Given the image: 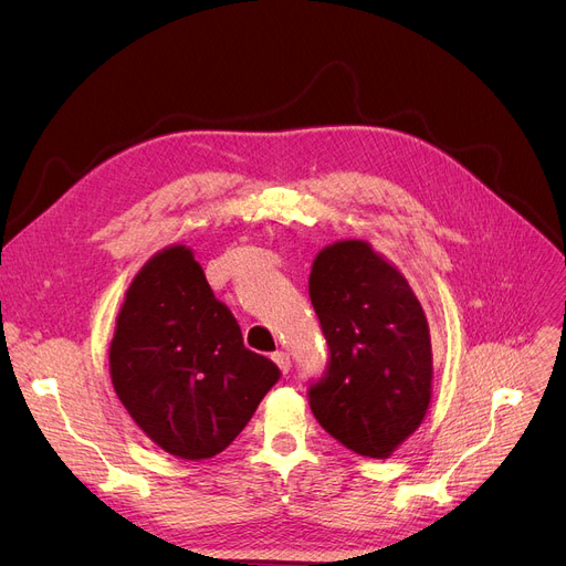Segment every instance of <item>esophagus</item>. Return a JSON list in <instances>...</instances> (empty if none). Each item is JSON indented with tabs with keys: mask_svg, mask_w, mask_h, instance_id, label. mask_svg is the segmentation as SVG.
Listing matches in <instances>:
<instances>
[{
	"mask_svg": "<svg viewBox=\"0 0 566 566\" xmlns=\"http://www.w3.org/2000/svg\"><path fill=\"white\" fill-rule=\"evenodd\" d=\"M272 360L279 365V370H281L283 375L290 370V365H292L287 352H274V354H272Z\"/></svg>",
	"mask_w": 566,
	"mask_h": 566,
	"instance_id": "obj_1",
	"label": "esophagus"
}]
</instances>
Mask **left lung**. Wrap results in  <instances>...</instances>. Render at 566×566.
Wrapping results in <instances>:
<instances>
[{
  "mask_svg": "<svg viewBox=\"0 0 566 566\" xmlns=\"http://www.w3.org/2000/svg\"><path fill=\"white\" fill-rule=\"evenodd\" d=\"M308 292L328 345L311 411L356 454L386 459L420 427L431 400L424 311L400 270L368 242L322 249Z\"/></svg>",
  "mask_w": 566,
  "mask_h": 566,
  "instance_id": "1",
  "label": "left lung"
}]
</instances>
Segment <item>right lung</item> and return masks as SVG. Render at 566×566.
<instances>
[{"label": "right lung", "instance_id": "obj_1", "mask_svg": "<svg viewBox=\"0 0 566 566\" xmlns=\"http://www.w3.org/2000/svg\"><path fill=\"white\" fill-rule=\"evenodd\" d=\"M109 373L144 434L191 461L235 441L281 377L268 356L244 347L238 319L182 244L155 253L127 287Z\"/></svg>", "mask_w": 566, "mask_h": 566}]
</instances>
